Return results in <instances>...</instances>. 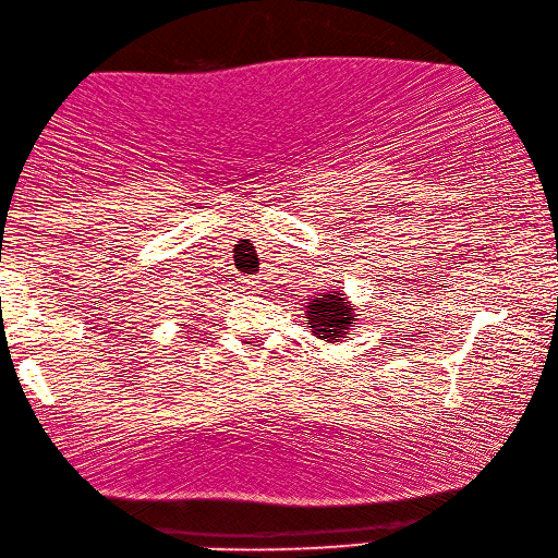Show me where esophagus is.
Wrapping results in <instances>:
<instances>
[{"label": "esophagus", "instance_id": "34e87169", "mask_svg": "<svg viewBox=\"0 0 558 558\" xmlns=\"http://www.w3.org/2000/svg\"><path fill=\"white\" fill-rule=\"evenodd\" d=\"M257 287H259V279H257V277L243 279V289H247V291H257Z\"/></svg>", "mask_w": 558, "mask_h": 558}]
</instances>
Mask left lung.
<instances>
[{
  "label": "left lung",
  "instance_id": "obj_1",
  "mask_svg": "<svg viewBox=\"0 0 558 558\" xmlns=\"http://www.w3.org/2000/svg\"><path fill=\"white\" fill-rule=\"evenodd\" d=\"M356 313L359 308L347 299V293L332 289L323 295H311L308 305H305V325H308L313 337L335 344L349 335V329H354L359 320Z\"/></svg>",
  "mask_w": 558,
  "mask_h": 558
}]
</instances>
